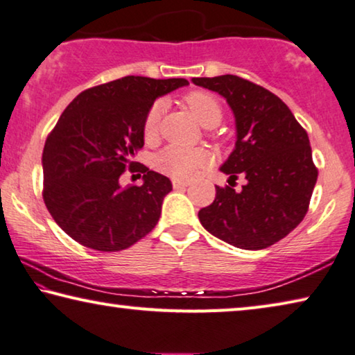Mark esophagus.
Returning <instances> with one entry per match:
<instances>
[{"mask_svg":"<svg viewBox=\"0 0 355 355\" xmlns=\"http://www.w3.org/2000/svg\"><path fill=\"white\" fill-rule=\"evenodd\" d=\"M189 185V182L187 181H179V179H174L173 181V187L176 189V190H179V189H185Z\"/></svg>","mask_w":355,"mask_h":355,"instance_id":"obj_1","label":"esophagus"}]
</instances>
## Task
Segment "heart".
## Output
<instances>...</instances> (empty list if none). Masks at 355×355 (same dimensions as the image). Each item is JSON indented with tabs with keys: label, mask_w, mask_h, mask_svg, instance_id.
<instances>
[{
	"label": "heart",
	"mask_w": 355,
	"mask_h": 355,
	"mask_svg": "<svg viewBox=\"0 0 355 355\" xmlns=\"http://www.w3.org/2000/svg\"><path fill=\"white\" fill-rule=\"evenodd\" d=\"M185 103L190 108L191 114L206 129L216 127L222 119V108L214 96L202 91H193L185 97ZM165 102L157 101L148 110L143 123V137L148 143H153L159 137L160 119L165 112ZM211 162V157L201 148H184L170 144L154 157V166L157 171L171 176L174 179H191L206 168Z\"/></svg>",
	"instance_id": "obj_1"
}]
</instances>
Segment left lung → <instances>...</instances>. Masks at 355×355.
I'll return each mask as SVG.
<instances>
[{
  "instance_id": "8db88e82",
  "label": "left lung",
  "mask_w": 355,
  "mask_h": 355,
  "mask_svg": "<svg viewBox=\"0 0 355 355\" xmlns=\"http://www.w3.org/2000/svg\"><path fill=\"white\" fill-rule=\"evenodd\" d=\"M226 98L236 121V144L220 171L247 184L241 191L216 187L198 212L212 236L243 250H263L286 237L309 211L318 170L310 139L291 110L263 86L236 75L191 78Z\"/></svg>"
}]
</instances>
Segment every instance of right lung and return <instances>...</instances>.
<instances>
[{
  "mask_svg": "<svg viewBox=\"0 0 355 355\" xmlns=\"http://www.w3.org/2000/svg\"><path fill=\"white\" fill-rule=\"evenodd\" d=\"M187 85L129 75L83 91L64 110L42 154L44 201L73 241L119 252L154 230L170 179L144 165L133 170L144 173L139 188H123L119 178L137 165L132 159L144 144L143 123L155 98Z\"/></svg>",
  "mask_w": 355,
  "mask_h": 355,
  "instance_id": "right-lung-1",
  "label": "right lung"
}]
</instances>
